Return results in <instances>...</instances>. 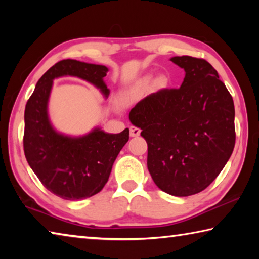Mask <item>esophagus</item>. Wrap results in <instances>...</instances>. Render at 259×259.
Instances as JSON below:
<instances>
[{"mask_svg":"<svg viewBox=\"0 0 259 259\" xmlns=\"http://www.w3.org/2000/svg\"><path fill=\"white\" fill-rule=\"evenodd\" d=\"M140 135V129L136 128V126H130V136L131 137H137Z\"/></svg>","mask_w":259,"mask_h":259,"instance_id":"obj_1","label":"esophagus"}]
</instances>
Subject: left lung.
I'll return each instance as SVG.
<instances>
[{
  "instance_id": "8db88e82",
  "label": "left lung",
  "mask_w": 259,
  "mask_h": 259,
  "mask_svg": "<svg viewBox=\"0 0 259 259\" xmlns=\"http://www.w3.org/2000/svg\"><path fill=\"white\" fill-rule=\"evenodd\" d=\"M185 71L179 89H161L131 109L130 122L147 143V168L156 186L188 196L207 188L235 145L234 103L207 60L170 59Z\"/></svg>"
}]
</instances>
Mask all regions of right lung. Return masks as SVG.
Returning <instances> with one entry per match:
<instances>
[{
  "instance_id": "add662e5",
  "label": "right lung",
  "mask_w": 259,
  "mask_h": 259,
  "mask_svg": "<svg viewBox=\"0 0 259 259\" xmlns=\"http://www.w3.org/2000/svg\"><path fill=\"white\" fill-rule=\"evenodd\" d=\"M107 72L103 65L60 60L41 76L26 104V160L43 186L61 199H87L103 190L114 161L129 140V129L106 134L96 128L82 137L57 133L48 116L52 82L60 76H76L93 83L107 97L109 90L104 82Z\"/></svg>"
}]
</instances>
